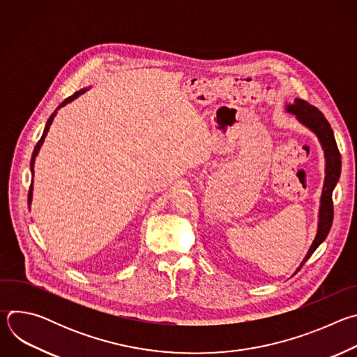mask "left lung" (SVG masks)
<instances>
[{
    "label": "left lung",
    "instance_id": "obj_1",
    "mask_svg": "<svg viewBox=\"0 0 357 357\" xmlns=\"http://www.w3.org/2000/svg\"><path fill=\"white\" fill-rule=\"evenodd\" d=\"M287 110L296 116V119L308 128H311L319 138L324 149H325V157H326V178L325 185L322 190L321 197V211H319V227L318 234L307 254V257L303 259L301 267L307 263V260L312 256L314 251L318 248V245L326 238L332 222H333V200H332V192L339 181L340 169H342V160H340V152L333 135V130L331 128L329 121L325 119V116L308 101L295 98V103L287 106ZM299 267V268H301ZM298 268V270H299Z\"/></svg>",
    "mask_w": 357,
    "mask_h": 357
}]
</instances>
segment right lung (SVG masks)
<instances>
[{
	"label": "right lung",
	"instance_id": "add662e5",
	"mask_svg": "<svg viewBox=\"0 0 357 357\" xmlns=\"http://www.w3.org/2000/svg\"><path fill=\"white\" fill-rule=\"evenodd\" d=\"M86 90H80V91H76L73 96H70V97H68L62 105H59V107L58 109H61V107H63L65 105H68V103H70L72 100H75L76 97H79L80 94H83ZM56 109V110H58ZM55 114H56V112L49 117V120H47V123H46V126H45V130H43V134H42V137H40V139L36 142V145H35V149H33V152H32V158H31V172L33 174V162H35V157L38 155V151H39V148H40V145H42V142H43V139H45V137H46V132L49 131V127H50V124H52V121H54V117H55ZM31 200H32V182H31V186H29V192H28V203H31Z\"/></svg>",
	"mask_w": 357,
	"mask_h": 357
}]
</instances>
